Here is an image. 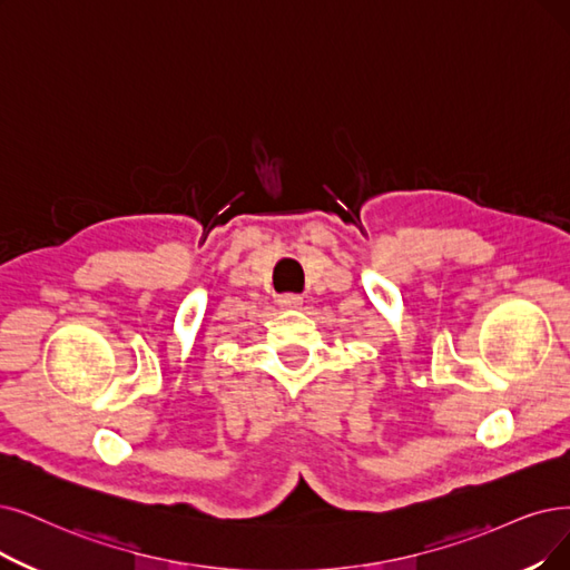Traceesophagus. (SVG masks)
Returning <instances> with one entry per match:
<instances>
[{"mask_svg":"<svg viewBox=\"0 0 570 570\" xmlns=\"http://www.w3.org/2000/svg\"><path fill=\"white\" fill-rule=\"evenodd\" d=\"M302 297H299V294H281V297H278V304L283 306V308H299L302 306Z\"/></svg>","mask_w":570,"mask_h":570,"instance_id":"34e87169","label":"esophagus"}]
</instances>
